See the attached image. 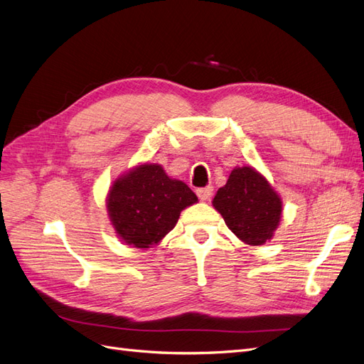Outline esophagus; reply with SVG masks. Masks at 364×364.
<instances>
[{
    "label": "esophagus",
    "mask_w": 364,
    "mask_h": 364,
    "mask_svg": "<svg viewBox=\"0 0 364 364\" xmlns=\"http://www.w3.org/2000/svg\"><path fill=\"white\" fill-rule=\"evenodd\" d=\"M214 188L213 186H205V188H197V196H199L200 200H209V197L213 196Z\"/></svg>",
    "instance_id": "obj_1"
}]
</instances>
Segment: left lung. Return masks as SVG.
Returning a JSON list of instances; mask_svg holds the SVG:
<instances>
[{
	"label": "left lung",
	"instance_id": "left-lung-1",
	"mask_svg": "<svg viewBox=\"0 0 364 364\" xmlns=\"http://www.w3.org/2000/svg\"><path fill=\"white\" fill-rule=\"evenodd\" d=\"M213 205L225 218L226 226L250 246L266 243L281 222L279 194L252 167H235L230 171Z\"/></svg>",
	"mask_w": 364,
	"mask_h": 364
}]
</instances>
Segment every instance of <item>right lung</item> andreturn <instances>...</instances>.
Returning <instances> with one entry per match:
<instances>
[{
  "label": "right lung",
  "mask_w": 364,
  "mask_h": 364,
  "mask_svg": "<svg viewBox=\"0 0 364 364\" xmlns=\"http://www.w3.org/2000/svg\"><path fill=\"white\" fill-rule=\"evenodd\" d=\"M194 203L197 196L190 186L171 179L158 164H142L119 176L106 199L117 235L138 249L158 245Z\"/></svg>",
  "instance_id": "right-lung-1"
}]
</instances>
